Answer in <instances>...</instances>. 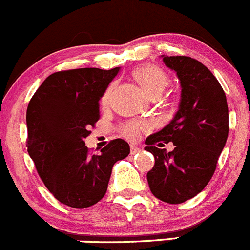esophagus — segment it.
<instances>
[{
    "instance_id": "34e87169",
    "label": "esophagus",
    "mask_w": 250,
    "mask_h": 250,
    "mask_svg": "<svg viewBox=\"0 0 250 250\" xmlns=\"http://www.w3.org/2000/svg\"><path fill=\"white\" fill-rule=\"evenodd\" d=\"M142 149L137 146H130V154H137V153H141Z\"/></svg>"
}]
</instances>
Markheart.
<instances>
[{"label": "heart", "mask_w": 250, "mask_h": 250, "mask_svg": "<svg viewBox=\"0 0 250 250\" xmlns=\"http://www.w3.org/2000/svg\"><path fill=\"white\" fill-rule=\"evenodd\" d=\"M133 78L139 83V86L143 88L144 92L149 97L154 96V95H160L169 83V76H167V72L160 69V67L155 66V65H143V66L138 67V69L133 71ZM111 91L112 86L107 87V90L104 91L101 99L102 104H108ZM149 127H150V125L146 121L133 120L125 123L121 127V134L125 138L136 141V139L139 138L141 133L148 129Z\"/></svg>", "instance_id": "b5f03b06"}]
</instances>
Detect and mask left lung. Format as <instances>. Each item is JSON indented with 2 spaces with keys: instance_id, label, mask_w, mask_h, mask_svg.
Segmentation results:
<instances>
[{
  "instance_id": "1",
  "label": "left lung",
  "mask_w": 250,
  "mask_h": 250,
  "mask_svg": "<svg viewBox=\"0 0 250 250\" xmlns=\"http://www.w3.org/2000/svg\"><path fill=\"white\" fill-rule=\"evenodd\" d=\"M163 62L180 80L179 111L162 130L146 138V150L154 155L146 174L157 199L178 205L201 192L209 183L228 137L226 93L214 75L190 57H167ZM171 141L172 152L156 146Z\"/></svg>"
}]
</instances>
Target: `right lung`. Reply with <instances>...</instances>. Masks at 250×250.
<instances>
[{"mask_svg": "<svg viewBox=\"0 0 250 250\" xmlns=\"http://www.w3.org/2000/svg\"><path fill=\"white\" fill-rule=\"evenodd\" d=\"M120 67L65 70L43 81L27 108V148L44 185L55 199L86 208L104 196L114 163L129 154L114 139L90 154L85 138L100 120V99Z\"/></svg>", "mask_w": 250, "mask_h": 250, "instance_id": "obj_1", "label": "right lung"}]
</instances>
